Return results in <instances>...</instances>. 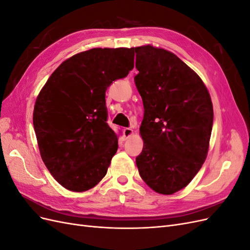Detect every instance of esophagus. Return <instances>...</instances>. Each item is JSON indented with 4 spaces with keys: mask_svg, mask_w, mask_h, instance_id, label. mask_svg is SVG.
Returning a JSON list of instances; mask_svg holds the SVG:
<instances>
[{
    "mask_svg": "<svg viewBox=\"0 0 250 250\" xmlns=\"http://www.w3.org/2000/svg\"><path fill=\"white\" fill-rule=\"evenodd\" d=\"M132 133H133L132 128H124V129H123V135H124L125 139L129 138Z\"/></svg>",
    "mask_w": 250,
    "mask_h": 250,
    "instance_id": "obj_1",
    "label": "esophagus"
}]
</instances>
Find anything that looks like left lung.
I'll return each mask as SVG.
<instances>
[{"instance_id":"8db88e82","label":"left lung","mask_w":250,"mask_h":250,"mask_svg":"<svg viewBox=\"0 0 250 250\" xmlns=\"http://www.w3.org/2000/svg\"><path fill=\"white\" fill-rule=\"evenodd\" d=\"M132 50L144 104V146L135 163L152 190L171 195L190 184L206 161L213 104L200 77L175 54L149 44Z\"/></svg>"}]
</instances>
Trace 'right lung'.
I'll return each mask as SVG.
<instances>
[{
	"mask_svg": "<svg viewBox=\"0 0 250 250\" xmlns=\"http://www.w3.org/2000/svg\"><path fill=\"white\" fill-rule=\"evenodd\" d=\"M132 49L96 48L66 59L37 97L33 126L46 167L73 192L95 187L118 150L105 92L133 69Z\"/></svg>",
	"mask_w": 250,
	"mask_h": 250,
	"instance_id": "1",
	"label": "right lung"
}]
</instances>
